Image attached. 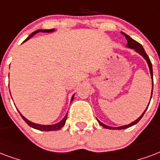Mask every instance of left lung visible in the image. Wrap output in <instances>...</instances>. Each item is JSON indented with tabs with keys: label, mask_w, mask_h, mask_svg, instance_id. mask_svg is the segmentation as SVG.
<instances>
[{
	"label": "left lung",
	"mask_w": 160,
	"mask_h": 160,
	"mask_svg": "<svg viewBox=\"0 0 160 160\" xmlns=\"http://www.w3.org/2000/svg\"><path fill=\"white\" fill-rule=\"evenodd\" d=\"M121 33L123 34V36L125 37V38H126L127 40V45L126 47L127 48H131V49H135V51H136V53H138L139 54H141V55L145 59V60L147 61V63H148V67H149V71H150V74H151V78H152V84L153 85V82H152V63H151V61H150V59H149V57L148 56V54L146 53L145 50H144V48H143V47L138 42H136V41H135L134 39H132L131 37H129V36H128L127 34L123 33V32H121ZM152 88H153V86H152V92H151V98H152ZM151 98H150V101H151ZM149 103H150V101H149ZM149 103H148V106H149ZM148 107L146 108V110L143 112V113L136 120H135V121H133L132 123H129V124H126V125H123V126H119V127H111V126H108V125H106V124H104L103 123H101V121H99V120L97 119L98 123L101 124V126L104 127V128H106V129H127V128H129V127H131L133 126V125H135V124H136V123L139 122L140 120H141V118H142V117H143V115H144V113H145V112L147 111V109H148Z\"/></svg>",
	"instance_id": "obj_1"
}]
</instances>
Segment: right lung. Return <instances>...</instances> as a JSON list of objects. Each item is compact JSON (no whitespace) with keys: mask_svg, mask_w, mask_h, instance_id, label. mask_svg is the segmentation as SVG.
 <instances>
[{"mask_svg":"<svg viewBox=\"0 0 160 160\" xmlns=\"http://www.w3.org/2000/svg\"><path fill=\"white\" fill-rule=\"evenodd\" d=\"M53 31H55L54 29H51V30H37V31H34L33 33H31L29 37L25 39V40L23 42H25L26 41H28L30 38L33 37L34 35H36L38 32H45V33H50V32H53ZM11 94V93H10ZM73 98H74V94L72 95V100H71V102L73 101ZM20 113V112H19ZM21 117L25 121V123H27L29 126H31V128H33V129H38V130H42V131H53V130H59L62 128L64 125H65V123H66V118H67V113L66 114V116L63 118V119L61 121H59V123H54V124H48V125H44V124H39V123H33V122H31L30 120H28L26 118H24L22 114L20 113Z\"/></svg>","mask_w":160,"mask_h":160,"instance_id":"right-lung-1","label":"right lung"}]
</instances>
